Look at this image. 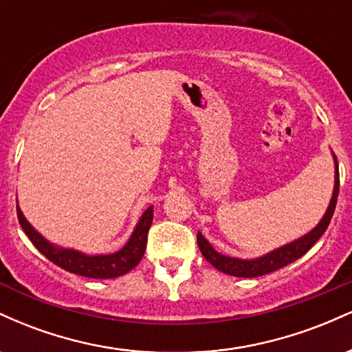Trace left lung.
I'll use <instances>...</instances> for the list:
<instances>
[{
    "instance_id": "left-lung-1",
    "label": "left lung",
    "mask_w": 352,
    "mask_h": 352,
    "mask_svg": "<svg viewBox=\"0 0 352 352\" xmlns=\"http://www.w3.org/2000/svg\"><path fill=\"white\" fill-rule=\"evenodd\" d=\"M333 160H334V188H333V197H331L326 213L322 215L319 223L314 227L311 232L302 235L298 240L289 241V243L280 246V248L272 250L270 253L263 254V256L252 258V260H243V258H235V256H227V254L218 253L212 245L208 243V240L201 233H197V243L201 254H204L205 260L210 265L215 266L218 272L232 274V276L238 278H254V276H263L276 270L283 268V266L293 263L298 258H301L308 250L313 246L316 241L321 238L322 233L328 228L331 217H333L334 208H336L338 201V193H339V168H338V159L333 152Z\"/></svg>"
}]
</instances>
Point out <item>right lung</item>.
Listing matches in <instances>:
<instances>
[{
	"label": "right lung",
	"mask_w": 352,
	"mask_h": 352,
	"mask_svg": "<svg viewBox=\"0 0 352 352\" xmlns=\"http://www.w3.org/2000/svg\"><path fill=\"white\" fill-rule=\"evenodd\" d=\"M16 208H18L19 225L23 227L24 233L30 236L33 245L47 258V260L69 273L80 274V276L86 278H99V280L122 276V274L129 273L140 263V260H142L145 253L147 233L153 218V207H148L142 213V217L139 218V221H137L134 232H132L127 243H125L120 250H117V252L107 254H86L79 252V250L64 248V246L51 243L50 240H46V238H44L41 233L24 218L19 205H16Z\"/></svg>",
	"instance_id": "1"
}]
</instances>
